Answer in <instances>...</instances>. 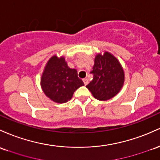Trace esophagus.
<instances>
[{
	"mask_svg": "<svg viewBox=\"0 0 160 160\" xmlns=\"http://www.w3.org/2000/svg\"><path fill=\"white\" fill-rule=\"evenodd\" d=\"M83 82H84V84H85V85H88V78H83Z\"/></svg>",
	"mask_w": 160,
	"mask_h": 160,
	"instance_id": "esophagus-1",
	"label": "esophagus"
}]
</instances>
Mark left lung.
Returning a JSON list of instances; mask_svg holds the SVG:
<instances>
[{"label":"left lung","mask_w":160,"mask_h":160,"mask_svg":"<svg viewBox=\"0 0 160 160\" xmlns=\"http://www.w3.org/2000/svg\"><path fill=\"white\" fill-rule=\"evenodd\" d=\"M93 80L86 87L96 99L107 100L119 93L124 83V71L119 62L112 54L105 52L94 60Z\"/></svg>","instance_id":"left-lung-1"}]
</instances>
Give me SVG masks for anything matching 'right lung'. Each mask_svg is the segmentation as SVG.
<instances>
[{"instance_id":"obj_1","label":"right lung","mask_w":160,"mask_h":160,"mask_svg":"<svg viewBox=\"0 0 160 160\" xmlns=\"http://www.w3.org/2000/svg\"><path fill=\"white\" fill-rule=\"evenodd\" d=\"M41 82L44 94L53 101L60 103L70 100L73 93L84 85L76 69L69 68L65 59L57 56L48 61Z\"/></svg>"}]
</instances>
